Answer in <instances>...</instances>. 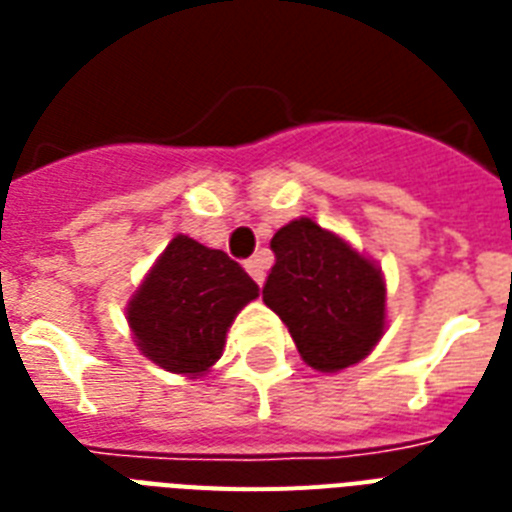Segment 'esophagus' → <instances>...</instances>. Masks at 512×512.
<instances>
[{"mask_svg": "<svg viewBox=\"0 0 512 512\" xmlns=\"http://www.w3.org/2000/svg\"><path fill=\"white\" fill-rule=\"evenodd\" d=\"M244 268H247V273L252 276V279L257 281V284H263L265 281V263H263V257L255 255V257H249L247 263H244Z\"/></svg>", "mask_w": 512, "mask_h": 512, "instance_id": "esophagus-1", "label": "esophagus"}]
</instances>
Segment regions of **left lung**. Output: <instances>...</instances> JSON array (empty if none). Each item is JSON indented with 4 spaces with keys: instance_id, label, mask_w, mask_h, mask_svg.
Instances as JSON below:
<instances>
[{
    "instance_id": "8db88e82",
    "label": "left lung",
    "mask_w": 512,
    "mask_h": 512,
    "mask_svg": "<svg viewBox=\"0 0 512 512\" xmlns=\"http://www.w3.org/2000/svg\"><path fill=\"white\" fill-rule=\"evenodd\" d=\"M271 249L263 303L287 324L300 356L321 372L361 361L385 327L380 271L308 217L276 231Z\"/></svg>"
}]
</instances>
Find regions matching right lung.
<instances>
[{
    "label": "right lung",
    "mask_w": 512,
    "mask_h": 512,
    "mask_svg": "<svg viewBox=\"0 0 512 512\" xmlns=\"http://www.w3.org/2000/svg\"><path fill=\"white\" fill-rule=\"evenodd\" d=\"M255 297L257 284L223 249L175 236L132 297L127 319L151 361L199 374L220 358L233 316Z\"/></svg>",
    "instance_id": "add662e5"
}]
</instances>
